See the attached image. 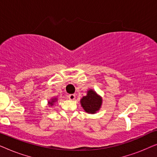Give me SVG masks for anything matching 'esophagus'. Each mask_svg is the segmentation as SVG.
Returning a JSON list of instances; mask_svg holds the SVG:
<instances>
[{
  "label": "esophagus",
  "mask_w": 157,
  "mask_h": 157,
  "mask_svg": "<svg viewBox=\"0 0 157 157\" xmlns=\"http://www.w3.org/2000/svg\"><path fill=\"white\" fill-rule=\"evenodd\" d=\"M68 97L70 100H74L75 98H76V95H75V94H69V95L68 96Z\"/></svg>",
  "instance_id": "esophagus-1"
}]
</instances>
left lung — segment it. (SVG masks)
Masks as SVG:
<instances>
[{
	"mask_svg": "<svg viewBox=\"0 0 157 157\" xmlns=\"http://www.w3.org/2000/svg\"><path fill=\"white\" fill-rule=\"evenodd\" d=\"M81 105L88 113H96L102 104V98L93 89L87 91V95L81 98Z\"/></svg>",
	"mask_w": 157,
	"mask_h": 157,
	"instance_id": "8db88e82",
	"label": "left lung"
}]
</instances>
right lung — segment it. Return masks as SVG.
<instances>
[{
	"instance_id": "1",
	"label": "right lung",
	"mask_w": 157,
	"mask_h": 157,
	"mask_svg": "<svg viewBox=\"0 0 157 157\" xmlns=\"http://www.w3.org/2000/svg\"><path fill=\"white\" fill-rule=\"evenodd\" d=\"M56 101H57V98H51V100L49 101L48 103V104L50 105V106H53V105L54 104V103H56Z\"/></svg>"
}]
</instances>
